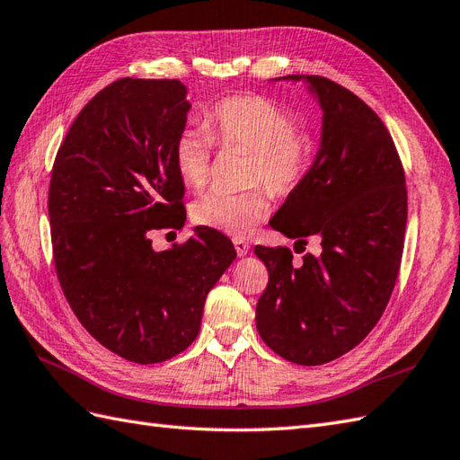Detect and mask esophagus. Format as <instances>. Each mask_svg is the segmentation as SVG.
Listing matches in <instances>:
<instances>
[{
  "mask_svg": "<svg viewBox=\"0 0 460 460\" xmlns=\"http://www.w3.org/2000/svg\"><path fill=\"white\" fill-rule=\"evenodd\" d=\"M233 244H234V251H237L239 256L249 254V251H251V244L246 243L244 239H233Z\"/></svg>",
  "mask_w": 460,
  "mask_h": 460,
  "instance_id": "34e87169",
  "label": "esophagus"
}]
</instances>
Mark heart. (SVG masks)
I'll use <instances>...</instances> for the list:
<instances>
[{"instance_id":"obj_1","label":"heart","mask_w":460,"mask_h":460,"mask_svg":"<svg viewBox=\"0 0 460 460\" xmlns=\"http://www.w3.org/2000/svg\"><path fill=\"white\" fill-rule=\"evenodd\" d=\"M204 129L184 128L172 146V163L181 181L202 188L211 174L214 144L221 149L251 151V190H209L190 208L196 226L231 237H244L270 216V194L291 196L313 167L316 141L305 126L293 124L291 114L262 95H233L217 101L204 114ZM259 186L256 187L255 184ZM267 187L264 189L260 184Z\"/></svg>"}]
</instances>
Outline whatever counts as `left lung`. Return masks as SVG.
Masks as SVG:
<instances>
[{"label": "left lung", "mask_w": 460, "mask_h": 460, "mask_svg": "<svg viewBox=\"0 0 460 460\" xmlns=\"http://www.w3.org/2000/svg\"><path fill=\"white\" fill-rule=\"evenodd\" d=\"M305 79L324 112L323 144L270 226L297 239L296 252L319 237L321 252L293 264L288 246H254L268 268L256 328L284 359L323 365L356 348L386 309L402 262L408 192L402 161L376 112L331 79Z\"/></svg>", "instance_id": "1"}]
</instances>
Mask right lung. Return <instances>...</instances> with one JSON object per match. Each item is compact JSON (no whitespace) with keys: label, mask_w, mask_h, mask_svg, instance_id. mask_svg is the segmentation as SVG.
<instances>
[{"label":"right lung","mask_w":460,"mask_h":460,"mask_svg":"<svg viewBox=\"0 0 460 460\" xmlns=\"http://www.w3.org/2000/svg\"><path fill=\"white\" fill-rule=\"evenodd\" d=\"M188 109L179 79H118L77 114L52 167L49 216L64 296L99 344L141 365L194 342L208 293L237 256L208 227L171 251L151 246L153 231L186 219L172 146Z\"/></svg>","instance_id":"add662e5"}]
</instances>
